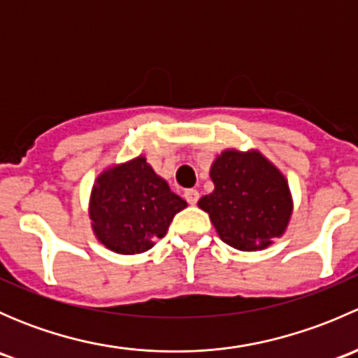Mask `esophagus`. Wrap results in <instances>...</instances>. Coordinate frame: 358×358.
Masks as SVG:
<instances>
[{"label": "esophagus", "instance_id": "esophagus-1", "mask_svg": "<svg viewBox=\"0 0 358 358\" xmlns=\"http://www.w3.org/2000/svg\"><path fill=\"white\" fill-rule=\"evenodd\" d=\"M183 196H185V199H187V202H189V204H196V202L199 201V192H197V190H194V189L185 190V194H183Z\"/></svg>", "mask_w": 358, "mask_h": 358}]
</instances>
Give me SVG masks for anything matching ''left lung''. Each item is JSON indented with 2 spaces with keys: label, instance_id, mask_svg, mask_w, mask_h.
I'll return each mask as SVG.
<instances>
[{
  "label": "left lung",
  "instance_id": "8db88e82",
  "mask_svg": "<svg viewBox=\"0 0 358 358\" xmlns=\"http://www.w3.org/2000/svg\"><path fill=\"white\" fill-rule=\"evenodd\" d=\"M215 190L201 197L220 239L239 251H262L282 237L292 215L286 176L258 150H223L209 169Z\"/></svg>",
  "mask_w": 358,
  "mask_h": 358
}]
</instances>
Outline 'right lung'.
Here are the masks:
<instances>
[{
	"mask_svg": "<svg viewBox=\"0 0 358 358\" xmlns=\"http://www.w3.org/2000/svg\"><path fill=\"white\" fill-rule=\"evenodd\" d=\"M187 202L143 156L103 169L93 183L90 218L96 239L119 255L149 251Z\"/></svg>",
	"mask_w": 358,
	"mask_h": 358,
	"instance_id": "add662e5",
	"label": "right lung"
}]
</instances>
